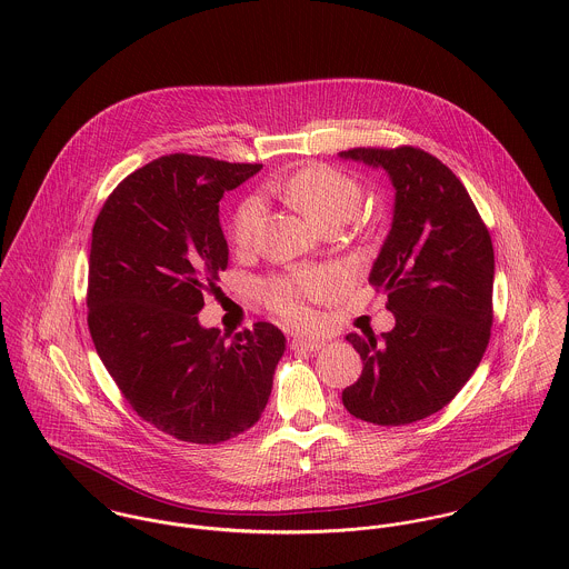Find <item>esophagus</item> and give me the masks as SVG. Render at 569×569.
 <instances>
[{
	"label": "esophagus",
	"mask_w": 569,
	"mask_h": 569,
	"mask_svg": "<svg viewBox=\"0 0 569 569\" xmlns=\"http://www.w3.org/2000/svg\"><path fill=\"white\" fill-rule=\"evenodd\" d=\"M325 346V339H307V337H293L291 348L293 350H320Z\"/></svg>",
	"instance_id": "1"
}]
</instances>
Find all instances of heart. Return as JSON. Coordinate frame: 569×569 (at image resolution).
Returning <instances> with one entry per match:
<instances>
[{
  "label": "heart",
  "instance_id": "1",
  "mask_svg": "<svg viewBox=\"0 0 569 569\" xmlns=\"http://www.w3.org/2000/svg\"><path fill=\"white\" fill-rule=\"evenodd\" d=\"M271 192L300 210L316 226L332 228L350 221L363 199V188L350 172L335 166L311 163L293 174L276 181ZM262 217L260 199L251 197L241 203L232 223V241L239 247L251 243ZM330 278L325 273H296L289 278L271 280L262 287L267 305L289 322L302 325L309 320L307 300L320 298L330 289Z\"/></svg>",
  "mask_w": 569,
  "mask_h": 569
}]
</instances>
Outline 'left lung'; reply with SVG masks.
<instances>
[{"label":"left lung","instance_id":"left-lung-1","mask_svg":"<svg viewBox=\"0 0 569 569\" xmlns=\"http://www.w3.org/2000/svg\"><path fill=\"white\" fill-rule=\"evenodd\" d=\"M339 158L383 168L397 190L392 228L370 284L397 325L346 339L363 361L343 407L366 422L407 425L447 406L480 366L492 325L495 253L462 181L413 149H350Z\"/></svg>","mask_w":569,"mask_h":569}]
</instances>
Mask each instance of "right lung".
<instances>
[{
  "label": "right lung",
  "instance_id": "1",
  "mask_svg": "<svg viewBox=\"0 0 569 569\" xmlns=\"http://www.w3.org/2000/svg\"><path fill=\"white\" fill-rule=\"evenodd\" d=\"M260 168L163 156L122 179L93 223L96 352L138 416L183 442L217 445L249 429L284 355L287 339L269 322L228 341L197 316L228 267L219 201Z\"/></svg>",
  "mask_w": 569,
  "mask_h": 569
}]
</instances>
